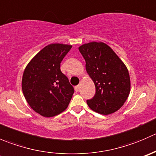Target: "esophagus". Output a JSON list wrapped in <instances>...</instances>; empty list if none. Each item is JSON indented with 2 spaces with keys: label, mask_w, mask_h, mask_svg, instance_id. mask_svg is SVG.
Instances as JSON below:
<instances>
[{
  "label": "esophagus",
  "mask_w": 156,
  "mask_h": 156,
  "mask_svg": "<svg viewBox=\"0 0 156 156\" xmlns=\"http://www.w3.org/2000/svg\"><path fill=\"white\" fill-rule=\"evenodd\" d=\"M79 87H80L79 85H77V86H75V91H76V92H78V90H79Z\"/></svg>",
  "instance_id": "34e87169"
}]
</instances>
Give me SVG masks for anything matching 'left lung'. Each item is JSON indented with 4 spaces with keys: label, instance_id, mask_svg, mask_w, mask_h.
<instances>
[{
    "label": "left lung",
    "instance_id": "left-lung-1",
    "mask_svg": "<svg viewBox=\"0 0 156 156\" xmlns=\"http://www.w3.org/2000/svg\"><path fill=\"white\" fill-rule=\"evenodd\" d=\"M86 62V70L94 81L95 95L87 100L90 108L102 115L115 112L123 106L130 89L126 66L110 47L90 42L78 48Z\"/></svg>",
    "mask_w": 156,
    "mask_h": 156
}]
</instances>
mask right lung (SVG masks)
I'll use <instances>...</instances> for the list:
<instances>
[{
  "label": "right lung",
  "mask_w": 156,
  "mask_h": 156,
  "mask_svg": "<svg viewBox=\"0 0 156 156\" xmlns=\"http://www.w3.org/2000/svg\"><path fill=\"white\" fill-rule=\"evenodd\" d=\"M71 45L51 44L31 59L24 71L22 88L34 111L44 117L57 115L68 107L74 87L61 72L60 63Z\"/></svg>",
  "instance_id": "1"
}]
</instances>
